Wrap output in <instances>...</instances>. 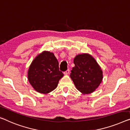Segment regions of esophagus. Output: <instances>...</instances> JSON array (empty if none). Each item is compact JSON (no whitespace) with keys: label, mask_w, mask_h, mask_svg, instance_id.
<instances>
[{"label":"esophagus","mask_w":130,"mask_h":130,"mask_svg":"<svg viewBox=\"0 0 130 130\" xmlns=\"http://www.w3.org/2000/svg\"><path fill=\"white\" fill-rule=\"evenodd\" d=\"M69 72H70V71H69V69H68L67 71H65L64 72H63V73H64V75H68V73H69Z\"/></svg>","instance_id":"34e87169"}]
</instances>
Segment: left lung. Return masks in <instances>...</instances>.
Segmentation results:
<instances>
[{
    "mask_svg": "<svg viewBox=\"0 0 130 130\" xmlns=\"http://www.w3.org/2000/svg\"><path fill=\"white\" fill-rule=\"evenodd\" d=\"M75 67L70 77L76 88L83 94L93 92L103 79V72L95 59L88 54H79L73 59Z\"/></svg>",
    "mask_w": 130,
    "mask_h": 130,
    "instance_id": "left-lung-1",
    "label": "left lung"
}]
</instances>
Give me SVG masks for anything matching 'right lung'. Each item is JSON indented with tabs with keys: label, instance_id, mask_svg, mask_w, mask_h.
<instances>
[{
	"label": "right lung",
	"instance_id": "1",
	"mask_svg": "<svg viewBox=\"0 0 130 130\" xmlns=\"http://www.w3.org/2000/svg\"><path fill=\"white\" fill-rule=\"evenodd\" d=\"M63 76L59 62L53 53L43 51L32 61L28 71V79L37 92L47 94L56 89Z\"/></svg>",
	"mask_w": 130,
	"mask_h": 130
}]
</instances>
